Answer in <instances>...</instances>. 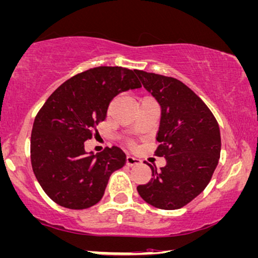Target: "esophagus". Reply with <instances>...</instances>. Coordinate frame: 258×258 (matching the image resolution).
Instances as JSON below:
<instances>
[{"mask_svg":"<svg viewBox=\"0 0 258 258\" xmlns=\"http://www.w3.org/2000/svg\"><path fill=\"white\" fill-rule=\"evenodd\" d=\"M139 164H141V160H140V159L132 157V155H128V157H126V165H128V166H135V165Z\"/></svg>","mask_w":258,"mask_h":258,"instance_id":"esophagus-1","label":"esophagus"}]
</instances>
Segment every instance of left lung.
<instances>
[{"mask_svg":"<svg viewBox=\"0 0 258 258\" xmlns=\"http://www.w3.org/2000/svg\"><path fill=\"white\" fill-rule=\"evenodd\" d=\"M135 73L160 104L159 146L154 154L166 159L160 171L149 165L153 178L138 186L139 195L155 208L179 209L211 182L220 159L219 124L201 98L182 81L144 71Z\"/></svg>","mask_w":258,"mask_h":258,"instance_id":"obj_1","label":"left lung"}]
</instances>
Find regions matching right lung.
Here are the masks:
<instances>
[{
	"mask_svg": "<svg viewBox=\"0 0 258 258\" xmlns=\"http://www.w3.org/2000/svg\"><path fill=\"white\" fill-rule=\"evenodd\" d=\"M140 87L135 71L97 67L63 82L47 98L32 128L31 164L53 202L86 209L100 201L110 176L125 165L126 157L116 146L87 154L85 141L97 133L117 94Z\"/></svg>",
	"mask_w": 258,
	"mask_h": 258,
	"instance_id": "obj_1",
	"label": "right lung"
}]
</instances>
